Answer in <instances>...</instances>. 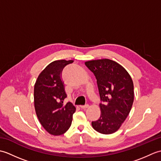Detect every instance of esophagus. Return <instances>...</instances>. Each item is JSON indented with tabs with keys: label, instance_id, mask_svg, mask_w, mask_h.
Instances as JSON below:
<instances>
[{
	"label": "esophagus",
	"instance_id": "34e87169",
	"mask_svg": "<svg viewBox=\"0 0 161 161\" xmlns=\"http://www.w3.org/2000/svg\"><path fill=\"white\" fill-rule=\"evenodd\" d=\"M88 107V104H86V105H84V106H80V108H82V109H86Z\"/></svg>",
	"mask_w": 161,
	"mask_h": 161
}]
</instances>
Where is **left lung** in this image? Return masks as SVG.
I'll list each match as a JSON object with an SVG mask.
<instances>
[{"instance_id": "left-lung-1", "label": "left lung", "mask_w": 161, "mask_h": 161, "mask_svg": "<svg viewBox=\"0 0 161 161\" xmlns=\"http://www.w3.org/2000/svg\"><path fill=\"white\" fill-rule=\"evenodd\" d=\"M85 65L95 75L100 100V117L92 122L93 129L103 134L115 133L131 111L134 92L132 79L121 65L108 59L91 60Z\"/></svg>"}]
</instances>
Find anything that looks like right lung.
<instances>
[{
  "label": "right lung",
  "mask_w": 161,
  "mask_h": 161,
  "mask_svg": "<svg viewBox=\"0 0 161 161\" xmlns=\"http://www.w3.org/2000/svg\"><path fill=\"white\" fill-rule=\"evenodd\" d=\"M73 60H57L45 68L37 77L34 88L35 111L41 124L49 133L62 135L70 128L76 108L67 97L61 78L63 68Z\"/></svg>",
  "instance_id": "add662e5"
}]
</instances>
